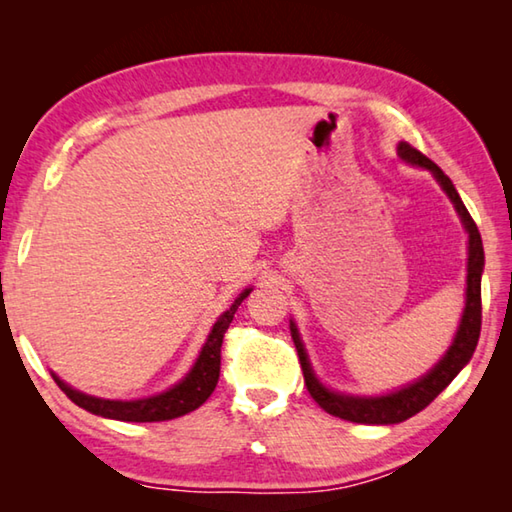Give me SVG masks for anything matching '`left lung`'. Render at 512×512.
Returning a JSON list of instances; mask_svg holds the SVG:
<instances>
[{"label": "left lung", "mask_w": 512, "mask_h": 512, "mask_svg": "<svg viewBox=\"0 0 512 512\" xmlns=\"http://www.w3.org/2000/svg\"><path fill=\"white\" fill-rule=\"evenodd\" d=\"M397 151H400L402 160L429 169L433 176H436L440 187L445 189V194L452 198L456 212L465 225L467 235H470V248H467V253H470V257H467V300H465V311H463L461 325H458L456 339L452 343V348L447 350L445 357L438 361V366L433 368L429 375H424L422 379L415 381V384L406 386L397 393L381 395V397L339 395V393L327 391L323 384H318V379L314 377V372H311V366L307 361V352L300 343L298 329L291 323V336H293V343H296L302 375H305V386L309 395L314 397L320 409L327 411L329 415H336V418L341 420H350L359 424H397L413 418V415L420 413L422 409H427V406L436 400V397L443 393L449 384H452V379L465 368V363L472 359L476 343H479V334H481L483 244H481L479 228H476L474 219L470 216V212H467V207L463 205L461 196H458L456 187L452 185V180L445 176L443 169H440L436 162H431L427 155L420 153L418 149H413L409 142H400Z\"/></svg>", "instance_id": "1"}]
</instances>
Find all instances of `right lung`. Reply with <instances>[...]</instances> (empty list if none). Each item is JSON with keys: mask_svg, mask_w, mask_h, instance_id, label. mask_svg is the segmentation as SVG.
<instances>
[{"mask_svg": "<svg viewBox=\"0 0 512 512\" xmlns=\"http://www.w3.org/2000/svg\"><path fill=\"white\" fill-rule=\"evenodd\" d=\"M248 293L250 289L241 293V296L232 302V307L228 311H223L221 318L214 323L210 336H207V343L203 345L201 354H198L194 368L189 370V375L180 381V384L169 388L167 393L146 397V400L119 402V400H101V397H92V395L74 391V388H69L65 381H60L54 375L56 384L76 406H81V409L90 411L94 415H101V418L121 420V422H162V420L180 418V415L198 409V406H201L216 388V381H219V372H221L223 336L228 332L232 318H235V311L239 309L241 302H244V298H248Z\"/></svg>", "mask_w": 512, "mask_h": 512, "instance_id": "obj_1", "label": "right lung"}]
</instances>
